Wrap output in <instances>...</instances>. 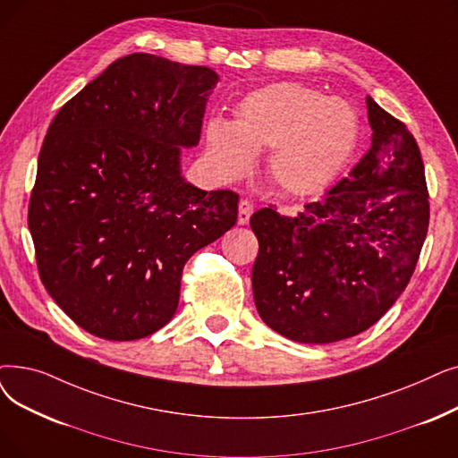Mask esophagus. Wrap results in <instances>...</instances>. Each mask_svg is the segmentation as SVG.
Segmentation results:
<instances>
[{"label": "esophagus", "instance_id": "34e87169", "mask_svg": "<svg viewBox=\"0 0 458 458\" xmlns=\"http://www.w3.org/2000/svg\"><path fill=\"white\" fill-rule=\"evenodd\" d=\"M254 213V206L249 200H242L240 202V211H237V225H249V218Z\"/></svg>", "mask_w": 458, "mask_h": 458}]
</instances>
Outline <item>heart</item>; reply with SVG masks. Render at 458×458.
<instances>
[{"mask_svg": "<svg viewBox=\"0 0 458 458\" xmlns=\"http://www.w3.org/2000/svg\"><path fill=\"white\" fill-rule=\"evenodd\" d=\"M360 123L348 103L303 84L281 82L245 97L235 123H211L208 148L225 177L249 172L252 155L267 151V174L278 191L312 196L343 172Z\"/></svg>", "mask_w": 458, "mask_h": 458, "instance_id": "obj_1", "label": "heart"}]
</instances>
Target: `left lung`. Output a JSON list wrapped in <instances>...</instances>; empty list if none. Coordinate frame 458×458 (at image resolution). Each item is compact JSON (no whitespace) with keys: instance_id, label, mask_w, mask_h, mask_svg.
<instances>
[{"instance_id":"left-lung-1","label":"left lung","mask_w":458,"mask_h":458,"mask_svg":"<svg viewBox=\"0 0 458 458\" xmlns=\"http://www.w3.org/2000/svg\"><path fill=\"white\" fill-rule=\"evenodd\" d=\"M370 149L318 202L250 216L262 320L295 343L327 344L374 326L410 283L428 230L423 158L406 125L367 97Z\"/></svg>"}]
</instances>
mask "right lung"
<instances>
[{
  "label": "right lung",
  "mask_w": 458,
  "mask_h": 458,
  "mask_svg": "<svg viewBox=\"0 0 458 458\" xmlns=\"http://www.w3.org/2000/svg\"><path fill=\"white\" fill-rule=\"evenodd\" d=\"M216 82L209 67L136 52L52 119L28 225L45 288L95 336L136 341L165 327L185 262L237 221L233 191L182 175Z\"/></svg>",
  "instance_id": "obj_1"
}]
</instances>
